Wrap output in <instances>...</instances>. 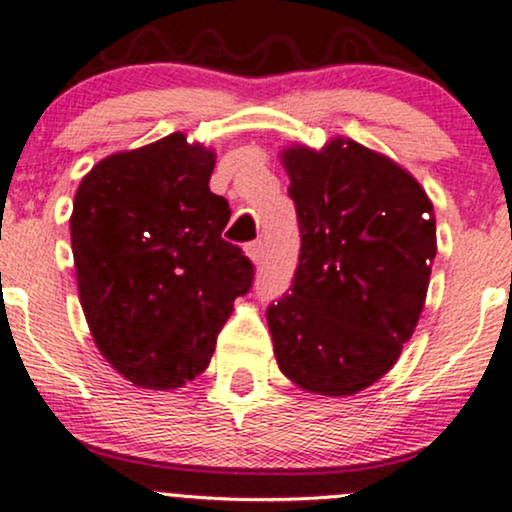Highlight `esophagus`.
Returning a JSON list of instances; mask_svg holds the SVG:
<instances>
[{"instance_id":"obj_1","label":"esophagus","mask_w":512,"mask_h":512,"mask_svg":"<svg viewBox=\"0 0 512 512\" xmlns=\"http://www.w3.org/2000/svg\"><path fill=\"white\" fill-rule=\"evenodd\" d=\"M264 250H267V248H264V240H255V243H250L248 248H245V252H248V257L255 264H260L264 260Z\"/></svg>"}]
</instances>
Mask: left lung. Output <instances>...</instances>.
I'll use <instances>...</instances> for the list:
<instances>
[{
    "mask_svg": "<svg viewBox=\"0 0 512 512\" xmlns=\"http://www.w3.org/2000/svg\"><path fill=\"white\" fill-rule=\"evenodd\" d=\"M301 228L291 293L267 308L279 370L349 397L397 363L426 303L436 216L399 163L354 139L281 151Z\"/></svg>",
    "mask_w": 512,
    "mask_h": 512,
    "instance_id": "1",
    "label": "left lung"
}]
</instances>
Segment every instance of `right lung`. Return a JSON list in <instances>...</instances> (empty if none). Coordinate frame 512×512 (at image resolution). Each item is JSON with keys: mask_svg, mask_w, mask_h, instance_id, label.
Listing matches in <instances>:
<instances>
[{"mask_svg": "<svg viewBox=\"0 0 512 512\" xmlns=\"http://www.w3.org/2000/svg\"><path fill=\"white\" fill-rule=\"evenodd\" d=\"M216 154L173 132L98 161L74 197L72 252L88 330L105 361L146 390L207 370L252 262L221 231Z\"/></svg>", "mask_w": 512, "mask_h": 512, "instance_id": "1", "label": "right lung"}]
</instances>
